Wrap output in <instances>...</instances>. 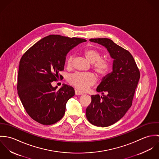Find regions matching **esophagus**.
Instances as JSON below:
<instances>
[{"label": "esophagus", "instance_id": "obj_1", "mask_svg": "<svg viewBox=\"0 0 159 159\" xmlns=\"http://www.w3.org/2000/svg\"><path fill=\"white\" fill-rule=\"evenodd\" d=\"M83 93L81 92V91L75 90V95H83Z\"/></svg>", "mask_w": 159, "mask_h": 159}]
</instances>
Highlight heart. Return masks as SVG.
<instances>
[{
	"instance_id": "heart-1",
	"label": "heart",
	"mask_w": 159,
	"mask_h": 159,
	"mask_svg": "<svg viewBox=\"0 0 159 159\" xmlns=\"http://www.w3.org/2000/svg\"><path fill=\"white\" fill-rule=\"evenodd\" d=\"M83 54L86 59L92 63V68L101 78L107 76L111 69V62L108 57H101L102 54L97 49L89 47L83 51ZM73 56H70L67 61V67L72 66ZM97 77L92 73H75L68 78V82L73 86L80 91L88 90L96 83Z\"/></svg>"
}]
</instances>
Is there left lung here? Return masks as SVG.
<instances>
[{
	"mask_svg": "<svg viewBox=\"0 0 159 159\" xmlns=\"http://www.w3.org/2000/svg\"><path fill=\"white\" fill-rule=\"evenodd\" d=\"M104 46L114 59L113 71L104 77L97 88L99 95H92L86 117L92 124L108 127L120 120L132 105L140 73L130 52L109 39H91ZM106 94L105 95L104 93Z\"/></svg>",
	"mask_w": 159,
	"mask_h": 159,
	"instance_id": "1",
	"label": "left lung"
}]
</instances>
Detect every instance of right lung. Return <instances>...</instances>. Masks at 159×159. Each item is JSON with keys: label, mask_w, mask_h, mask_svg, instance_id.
<instances>
[{"label": "right lung", "mask_w": 159, "mask_h": 159, "mask_svg": "<svg viewBox=\"0 0 159 159\" xmlns=\"http://www.w3.org/2000/svg\"><path fill=\"white\" fill-rule=\"evenodd\" d=\"M86 41L50 35L23 54L19 66L18 93L25 111L36 122L51 125L64 116L66 103L74 96L75 90L67 84L57 90L51 83L63 78L59 72L64 69L68 51Z\"/></svg>", "instance_id": "1"}]
</instances>
